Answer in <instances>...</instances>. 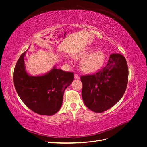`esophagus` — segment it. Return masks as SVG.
Listing matches in <instances>:
<instances>
[{"instance_id":"obj_1","label":"esophagus","mask_w":147,"mask_h":147,"mask_svg":"<svg viewBox=\"0 0 147 147\" xmlns=\"http://www.w3.org/2000/svg\"><path fill=\"white\" fill-rule=\"evenodd\" d=\"M74 78H75V79H79V78H80V76H79V75H78V74H75V75H74Z\"/></svg>"}]
</instances>
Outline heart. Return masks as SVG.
I'll return each instance as SVG.
<instances>
[{
    "instance_id": "obj_1",
    "label": "heart",
    "mask_w": 147,
    "mask_h": 147,
    "mask_svg": "<svg viewBox=\"0 0 147 147\" xmlns=\"http://www.w3.org/2000/svg\"><path fill=\"white\" fill-rule=\"evenodd\" d=\"M73 56L75 59L85 58L82 62L81 69L84 72L88 73L94 72L99 70L103 65L105 59L103 51L94 52V50L92 48L87 49Z\"/></svg>"
}]
</instances>
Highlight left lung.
<instances>
[{"label":"left lung","instance_id":"1","mask_svg":"<svg viewBox=\"0 0 147 147\" xmlns=\"http://www.w3.org/2000/svg\"><path fill=\"white\" fill-rule=\"evenodd\" d=\"M126 60L120 54H112L106 66L94 74L82 75V99L87 107L101 113L122 98L128 82Z\"/></svg>","mask_w":147,"mask_h":147}]
</instances>
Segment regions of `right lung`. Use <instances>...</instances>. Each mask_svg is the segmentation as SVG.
<instances>
[{"label":"right lung","instance_id":"obj_1","mask_svg":"<svg viewBox=\"0 0 147 147\" xmlns=\"http://www.w3.org/2000/svg\"><path fill=\"white\" fill-rule=\"evenodd\" d=\"M22 54L13 73L15 90L23 103L36 113L52 115L56 113L63 104L66 88L74 79V73L53 68L42 76H30L24 67Z\"/></svg>","mask_w":147,"mask_h":147}]
</instances>
